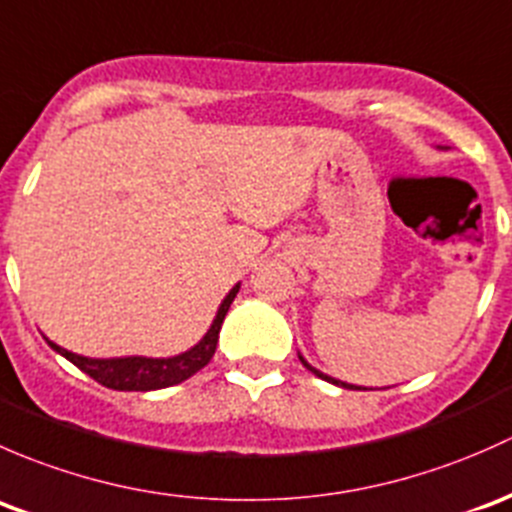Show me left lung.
<instances>
[{
  "instance_id": "obj_1",
  "label": "left lung",
  "mask_w": 512,
  "mask_h": 512,
  "mask_svg": "<svg viewBox=\"0 0 512 512\" xmlns=\"http://www.w3.org/2000/svg\"><path fill=\"white\" fill-rule=\"evenodd\" d=\"M300 357V362H303V367L305 370H310L315 374V377H320V379H325V382H333V384H337V387H345V389H362V387H355V384H347V382H340V379H335V377H328V374H323L320 370H315L313 365H308V362H305V357L303 355H298Z\"/></svg>"
}]
</instances>
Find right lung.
Segmentation results:
<instances>
[{"label":"right lung","mask_w":512,"mask_h":512,"mask_svg":"<svg viewBox=\"0 0 512 512\" xmlns=\"http://www.w3.org/2000/svg\"><path fill=\"white\" fill-rule=\"evenodd\" d=\"M241 283H236L226 298L221 300L217 318H214L212 328L204 333L202 340L194 347H189L187 352L175 357H108V360H98V357H83L76 352L63 350L61 345L51 342L46 337V342L51 345V350H56L59 355L66 357L68 362L78 367L81 372H86L88 377L96 379L98 384L108 389H118V392H152V389H165L172 384L184 382L192 374H197L202 367L209 365V360L214 357L219 342V330L224 323L226 313H229L231 303H234L236 293H239Z\"/></svg>","instance_id":"obj_1"}]
</instances>
